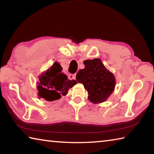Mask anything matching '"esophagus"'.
Here are the masks:
<instances>
[{
  "label": "esophagus",
  "mask_w": 154,
  "mask_h": 154,
  "mask_svg": "<svg viewBox=\"0 0 154 154\" xmlns=\"http://www.w3.org/2000/svg\"><path fill=\"white\" fill-rule=\"evenodd\" d=\"M69 78L70 79H75V78H76V75H75V74H70L69 75Z\"/></svg>",
  "instance_id": "1"
}]
</instances>
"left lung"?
I'll use <instances>...</instances> for the list:
<instances>
[{"mask_svg": "<svg viewBox=\"0 0 154 154\" xmlns=\"http://www.w3.org/2000/svg\"><path fill=\"white\" fill-rule=\"evenodd\" d=\"M85 68L76 75L77 82L82 83L88 92V100L94 104L107 100L115 89L116 78L105 66L100 59L83 61Z\"/></svg>", "mask_w": 154, "mask_h": 154, "instance_id": "obj_1", "label": "left lung"}]
</instances>
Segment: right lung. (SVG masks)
Returning <instances> with one entry per match:
<instances>
[{"instance_id": "1", "label": "right lung", "mask_w": 154, "mask_h": 154, "mask_svg": "<svg viewBox=\"0 0 154 154\" xmlns=\"http://www.w3.org/2000/svg\"><path fill=\"white\" fill-rule=\"evenodd\" d=\"M62 67L55 62L52 66L38 76L37 90L38 98L48 101H54L67 94L68 91L77 84L75 80H69L62 72Z\"/></svg>"}]
</instances>
